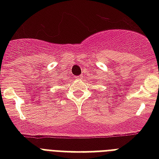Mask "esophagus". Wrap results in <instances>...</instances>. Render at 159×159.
I'll return each mask as SVG.
<instances>
[{
  "mask_svg": "<svg viewBox=\"0 0 159 159\" xmlns=\"http://www.w3.org/2000/svg\"><path fill=\"white\" fill-rule=\"evenodd\" d=\"M82 77H83V76H82V75H79V76L76 77V78H77V79H82Z\"/></svg>",
  "mask_w": 159,
  "mask_h": 159,
  "instance_id": "34e87169",
  "label": "esophagus"
}]
</instances>
